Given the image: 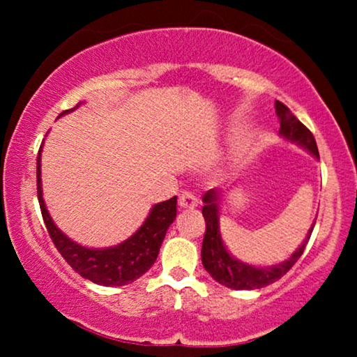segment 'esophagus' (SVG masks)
<instances>
[{
  "instance_id": "1",
  "label": "esophagus",
  "mask_w": 357,
  "mask_h": 357,
  "mask_svg": "<svg viewBox=\"0 0 357 357\" xmlns=\"http://www.w3.org/2000/svg\"><path fill=\"white\" fill-rule=\"evenodd\" d=\"M198 203H199V198L195 193H192V192H183L178 197V206L183 208V209L197 208Z\"/></svg>"
}]
</instances>
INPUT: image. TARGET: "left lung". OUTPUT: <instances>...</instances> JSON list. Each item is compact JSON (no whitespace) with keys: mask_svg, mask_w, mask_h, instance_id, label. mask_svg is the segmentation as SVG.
Listing matches in <instances>:
<instances>
[{"mask_svg":"<svg viewBox=\"0 0 357 357\" xmlns=\"http://www.w3.org/2000/svg\"><path fill=\"white\" fill-rule=\"evenodd\" d=\"M275 105L276 115L280 119V135L284 136L286 139L292 141V143H297L302 148H305L315 158H319V149H317L315 138L310 133V130L305 125H302L282 102L276 100ZM219 198H221V192L218 188L208 190L203 195V218L204 222H206V231H204L202 247V261L204 270L219 284L241 291L261 289V287L271 284V282H275L284 276L296 265V261L299 260L302 253H304L307 242H309L312 231H314L315 222L312 224L309 232H307L305 241L301 243V247L286 261L273 266H252L234 258L227 252L226 245H224L221 232H219Z\"/></svg>","mask_w":357,"mask_h":357,"instance_id":"left-lung-1","label":"left lung"}]
</instances>
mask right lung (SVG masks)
Masks as SVG:
<instances>
[{"instance_id": "obj_1", "label": "right lung", "mask_w": 357, "mask_h": 357, "mask_svg": "<svg viewBox=\"0 0 357 357\" xmlns=\"http://www.w3.org/2000/svg\"><path fill=\"white\" fill-rule=\"evenodd\" d=\"M79 104L70 110L61 112V115L77 109ZM40 153L37 154V197L40 203L43 222L55 243L56 250L61 253L68 265L86 280L100 286H125L143 276L154 265L162 245L165 232L177 216V197L154 204L149 216L146 218L138 231L130 238L109 248H86L79 243L68 238L52 221L45 203L42 198V178H40Z\"/></svg>"}]
</instances>
